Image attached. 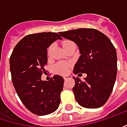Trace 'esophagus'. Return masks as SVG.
Here are the masks:
<instances>
[{"mask_svg":"<svg viewBox=\"0 0 127 127\" xmlns=\"http://www.w3.org/2000/svg\"><path fill=\"white\" fill-rule=\"evenodd\" d=\"M70 78H71V76H70V75H66V76H64V80L68 79H70Z\"/></svg>","mask_w":127,"mask_h":127,"instance_id":"34e87169","label":"esophagus"}]
</instances>
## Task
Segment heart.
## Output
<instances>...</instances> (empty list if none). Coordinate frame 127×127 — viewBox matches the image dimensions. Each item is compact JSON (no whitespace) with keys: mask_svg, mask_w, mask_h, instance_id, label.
Segmentation results:
<instances>
[{"mask_svg":"<svg viewBox=\"0 0 127 127\" xmlns=\"http://www.w3.org/2000/svg\"><path fill=\"white\" fill-rule=\"evenodd\" d=\"M71 43V42L70 41H64L63 42V47L64 48L65 46H66L67 45ZM51 49H52V46H50L48 49V54L50 55V52H51ZM70 65L67 64V63H64V62H60V63H57L56 64L54 65L53 66V71L56 74H64L66 73H67L68 71V68H69Z\"/></svg>","mask_w":127,"mask_h":127,"instance_id":"obj_1","label":"heart"}]
</instances>
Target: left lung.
Returning a JSON list of instances; mask_svg holds the SVG:
<instances>
[{
  "instance_id": "1",
  "label": "left lung",
  "mask_w": 127,
  "mask_h": 127,
  "mask_svg": "<svg viewBox=\"0 0 127 127\" xmlns=\"http://www.w3.org/2000/svg\"><path fill=\"white\" fill-rule=\"evenodd\" d=\"M59 34L79 47L81 55L74 74H87L85 81L73 77L75 85L72 90L77 102L87 108L103 106L112 93L117 74L116 51L111 41L95 29L81 28Z\"/></svg>"
}]
</instances>
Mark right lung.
Wrapping results in <instances>:
<instances>
[{"label": "right lung", "instance_id": "add662e5", "mask_svg": "<svg viewBox=\"0 0 127 127\" xmlns=\"http://www.w3.org/2000/svg\"><path fill=\"white\" fill-rule=\"evenodd\" d=\"M61 39L56 32L28 34L16 44L10 57L15 90L25 107L38 116L56 111L61 103L64 78L54 75L48 81H42L41 76L48 62L47 48Z\"/></svg>", "mask_w": 127, "mask_h": 127}]
</instances>
